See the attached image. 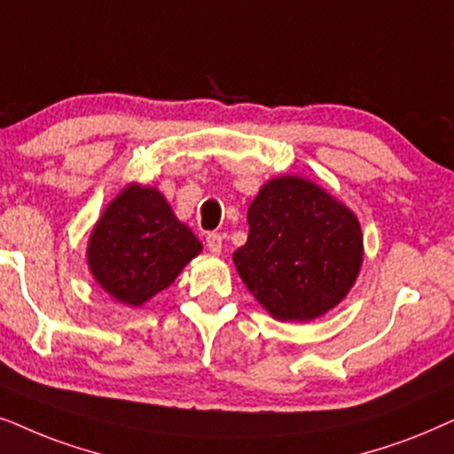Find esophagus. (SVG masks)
Listing matches in <instances>:
<instances>
[{
    "label": "esophagus",
    "instance_id": "esophagus-1",
    "mask_svg": "<svg viewBox=\"0 0 454 454\" xmlns=\"http://www.w3.org/2000/svg\"><path fill=\"white\" fill-rule=\"evenodd\" d=\"M205 245H207V249L214 253V255H220L222 253V237L217 232H209L207 237H205Z\"/></svg>",
    "mask_w": 454,
    "mask_h": 454
}]
</instances>
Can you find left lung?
I'll return each instance as SVG.
<instances>
[{
	"instance_id": "1",
	"label": "left lung",
	"mask_w": 454,
	"mask_h": 454,
	"mask_svg": "<svg viewBox=\"0 0 454 454\" xmlns=\"http://www.w3.org/2000/svg\"><path fill=\"white\" fill-rule=\"evenodd\" d=\"M249 237L234 265L278 322H311L357 282L364 232L357 215L309 178L284 174L259 189L247 211Z\"/></svg>"
}]
</instances>
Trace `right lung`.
<instances>
[{"instance_id":"right-lung-1","label":"right lung","mask_w":454,"mask_h":454,"mask_svg":"<svg viewBox=\"0 0 454 454\" xmlns=\"http://www.w3.org/2000/svg\"><path fill=\"white\" fill-rule=\"evenodd\" d=\"M201 251V240L160 191L130 183L95 222L87 265L114 301L141 307L170 286Z\"/></svg>"}]
</instances>
